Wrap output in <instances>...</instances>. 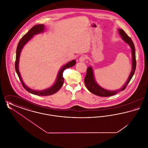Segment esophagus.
I'll list each match as a JSON object with an SVG mask.
<instances>
[{
	"instance_id": "34e87169",
	"label": "esophagus",
	"mask_w": 148,
	"mask_h": 148,
	"mask_svg": "<svg viewBox=\"0 0 148 148\" xmlns=\"http://www.w3.org/2000/svg\"><path fill=\"white\" fill-rule=\"evenodd\" d=\"M85 59H86L85 56H80V57L79 58V62H84L85 60Z\"/></svg>"
}]
</instances>
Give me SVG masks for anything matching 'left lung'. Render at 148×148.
<instances>
[{
  "mask_svg": "<svg viewBox=\"0 0 148 148\" xmlns=\"http://www.w3.org/2000/svg\"><path fill=\"white\" fill-rule=\"evenodd\" d=\"M118 31H119V35L121 36V38L123 39V41H124L129 45V47H130L132 50V71H130V73L127 79V82L122 86L121 88L115 90H109L103 88L97 83V82L95 79L92 68L91 66H88L87 68L86 74L84 79L85 85L89 92L99 97H108L115 95L120 92L124 90L125 89L127 85L128 84V83L132 79L133 76L134 75V73L135 71L136 56H135V46H134L133 42L132 41V39L127 36L126 33L122 29H118Z\"/></svg>",
  "mask_w": 148,
  "mask_h": 148,
  "instance_id": "8db88e82",
  "label": "left lung"
}]
</instances>
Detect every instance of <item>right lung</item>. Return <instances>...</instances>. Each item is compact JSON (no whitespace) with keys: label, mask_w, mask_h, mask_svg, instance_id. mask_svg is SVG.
<instances>
[{"label":"right lung","mask_w":148,"mask_h":148,"mask_svg":"<svg viewBox=\"0 0 148 148\" xmlns=\"http://www.w3.org/2000/svg\"><path fill=\"white\" fill-rule=\"evenodd\" d=\"M45 27L44 24H38V25H35L32 28L30 29L29 30L28 32L22 37V38L20 40L19 42L18 43L17 48H16V60H15V71L19 77V78L21 82V84L23 86V87L25 88V90H27L29 92L36 95H39V96L50 95L53 94H55L56 92H58L61 88V87L63 84L64 77H63V73L64 71L66 68L72 67L73 66L75 65L76 64L75 60H73L69 62L68 63L65 64V65H64L60 69V70L58 71L56 80L54 84L46 89H44L42 90H36L31 89L30 88L28 87L27 85L25 84V83H24V82L22 79L20 71L19 70V58H20L21 50L23 48L24 46L34 36V35L44 32Z\"/></svg>","instance_id":"right-lung-1"}]
</instances>
